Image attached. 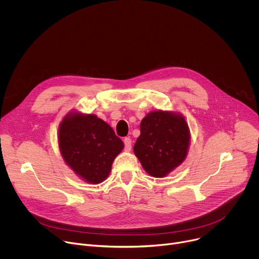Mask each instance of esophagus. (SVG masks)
<instances>
[{
    "label": "esophagus",
    "mask_w": 259,
    "mask_h": 259,
    "mask_svg": "<svg viewBox=\"0 0 259 259\" xmlns=\"http://www.w3.org/2000/svg\"><path fill=\"white\" fill-rule=\"evenodd\" d=\"M124 144H125V151L126 152H130L131 151V147H132V141L130 138L126 137L124 139Z\"/></svg>",
    "instance_id": "obj_1"
}]
</instances>
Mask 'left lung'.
Listing matches in <instances>:
<instances>
[{
  "label": "left lung",
  "instance_id": "8db88e82",
  "mask_svg": "<svg viewBox=\"0 0 259 259\" xmlns=\"http://www.w3.org/2000/svg\"><path fill=\"white\" fill-rule=\"evenodd\" d=\"M190 143L186 118L178 112L158 109L141 120L133 151L147 174L162 178L187 159Z\"/></svg>",
  "mask_w": 259,
  "mask_h": 259
}]
</instances>
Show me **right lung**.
<instances>
[{"label": "right lung", "mask_w": 259, "mask_h": 259, "mask_svg": "<svg viewBox=\"0 0 259 259\" xmlns=\"http://www.w3.org/2000/svg\"><path fill=\"white\" fill-rule=\"evenodd\" d=\"M58 146L64 163L73 172L88 183L98 184L109 175L124 143L96 115L72 109L59 124Z\"/></svg>", "instance_id": "1"}]
</instances>
